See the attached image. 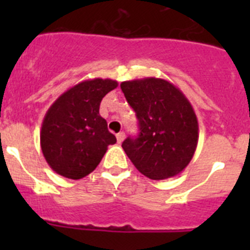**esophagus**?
<instances>
[{"label": "esophagus", "instance_id": "1", "mask_svg": "<svg viewBox=\"0 0 250 250\" xmlns=\"http://www.w3.org/2000/svg\"><path fill=\"white\" fill-rule=\"evenodd\" d=\"M124 138H125V132H124V131H121V132H119V134H116V140H118L119 144H121V143H123Z\"/></svg>", "mask_w": 250, "mask_h": 250}]
</instances>
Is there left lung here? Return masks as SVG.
<instances>
[{
    "mask_svg": "<svg viewBox=\"0 0 250 250\" xmlns=\"http://www.w3.org/2000/svg\"><path fill=\"white\" fill-rule=\"evenodd\" d=\"M139 120V136L123 149L143 175L164 180L178 175L193 159L199 125L193 106L174 83L145 77L120 85Z\"/></svg>",
    "mask_w": 250,
    "mask_h": 250,
    "instance_id": "obj_1",
    "label": "left lung"
}]
</instances>
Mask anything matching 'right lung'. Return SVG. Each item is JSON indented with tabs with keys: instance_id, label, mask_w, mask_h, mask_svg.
Masks as SVG:
<instances>
[{
	"instance_id": "1",
	"label": "right lung",
	"mask_w": 250,
	"mask_h": 250,
	"mask_svg": "<svg viewBox=\"0 0 250 250\" xmlns=\"http://www.w3.org/2000/svg\"><path fill=\"white\" fill-rule=\"evenodd\" d=\"M118 85V81L99 77L81 81L50 106L40 144L55 173L74 180L89 175L100 164L107 146L116 143L99 109L104 96Z\"/></svg>"
}]
</instances>
